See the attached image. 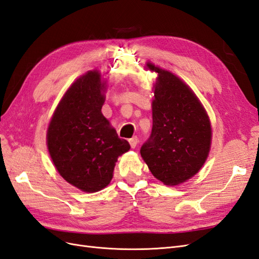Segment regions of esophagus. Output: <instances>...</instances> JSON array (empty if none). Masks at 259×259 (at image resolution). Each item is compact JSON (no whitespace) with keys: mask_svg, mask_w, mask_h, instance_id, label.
I'll return each instance as SVG.
<instances>
[{"mask_svg":"<svg viewBox=\"0 0 259 259\" xmlns=\"http://www.w3.org/2000/svg\"><path fill=\"white\" fill-rule=\"evenodd\" d=\"M128 142H130V145H131L132 148H136V146H137L139 140H138V137H137V136H134L133 138H131V139L128 140Z\"/></svg>","mask_w":259,"mask_h":259,"instance_id":"34e87169","label":"esophagus"}]
</instances>
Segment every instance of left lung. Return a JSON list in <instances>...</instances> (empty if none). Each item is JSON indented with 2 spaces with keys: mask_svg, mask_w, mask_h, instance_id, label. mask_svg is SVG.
Here are the masks:
<instances>
[{
  "mask_svg": "<svg viewBox=\"0 0 259 259\" xmlns=\"http://www.w3.org/2000/svg\"><path fill=\"white\" fill-rule=\"evenodd\" d=\"M158 72L152 101V131L140 154L152 175L168 186L179 185L200 170L210 147L208 116L182 80L152 64Z\"/></svg>",
  "mask_w": 259,
  "mask_h": 259,
  "instance_id": "obj_1",
  "label": "left lung"
}]
</instances>
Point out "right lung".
<instances>
[{
    "label": "right lung",
    "mask_w": 259,
    "mask_h": 259,
    "mask_svg": "<svg viewBox=\"0 0 259 259\" xmlns=\"http://www.w3.org/2000/svg\"><path fill=\"white\" fill-rule=\"evenodd\" d=\"M105 83L90 71L70 86L48 130V147L58 173L85 192L109 185L119 155L130 144L117 136L101 113Z\"/></svg>",
    "instance_id": "add662e5"
}]
</instances>
